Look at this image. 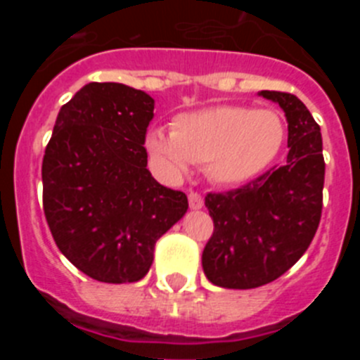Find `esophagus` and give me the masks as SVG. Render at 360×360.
Listing matches in <instances>:
<instances>
[{
  "mask_svg": "<svg viewBox=\"0 0 360 360\" xmlns=\"http://www.w3.org/2000/svg\"><path fill=\"white\" fill-rule=\"evenodd\" d=\"M189 207L193 209V211H198V209L203 207V198L198 193H193V191L189 193Z\"/></svg>",
  "mask_w": 360,
  "mask_h": 360,
  "instance_id": "1",
  "label": "esophagus"
}]
</instances>
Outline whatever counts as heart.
<instances>
[{
  "instance_id": "b5f03b06",
  "label": "heart",
  "mask_w": 360,
  "mask_h": 360,
  "mask_svg": "<svg viewBox=\"0 0 360 360\" xmlns=\"http://www.w3.org/2000/svg\"><path fill=\"white\" fill-rule=\"evenodd\" d=\"M285 124L274 110L216 106L174 117L171 133L149 129L146 151L171 176L189 173L193 162L207 164L211 180L238 186L256 178L279 155Z\"/></svg>"
}]
</instances>
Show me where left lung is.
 Here are the masks:
<instances>
[{
	"instance_id": "8db88e82",
	"label": "left lung",
	"mask_w": 360,
	"mask_h": 360,
	"mask_svg": "<svg viewBox=\"0 0 360 360\" xmlns=\"http://www.w3.org/2000/svg\"><path fill=\"white\" fill-rule=\"evenodd\" d=\"M288 122L287 162L240 189L209 193L214 232L202 254L216 287L247 290L274 281L307 252L323 211L324 158L321 128L292 94L263 90Z\"/></svg>"
}]
</instances>
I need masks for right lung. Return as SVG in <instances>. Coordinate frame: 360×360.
Returning a JSON list of instances; mask_svg holds the SVG:
<instances>
[{
	"mask_svg": "<svg viewBox=\"0 0 360 360\" xmlns=\"http://www.w3.org/2000/svg\"><path fill=\"white\" fill-rule=\"evenodd\" d=\"M155 101L120 82H90L61 108L43 158V209L56 245L86 276L133 283L155 243L187 212L182 191L148 169Z\"/></svg>",
	"mask_w": 360,
	"mask_h": 360,
	"instance_id": "add662e5",
	"label": "right lung"
}]
</instances>
